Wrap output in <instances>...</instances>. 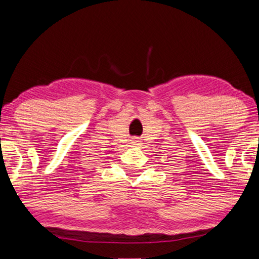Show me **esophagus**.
<instances>
[{"mask_svg":"<svg viewBox=\"0 0 259 259\" xmlns=\"http://www.w3.org/2000/svg\"><path fill=\"white\" fill-rule=\"evenodd\" d=\"M131 143H133V145H140V140H137V138H133Z\"/></svg>","mask_w":259,"mask_h":259,"instance_id":"obj_1","label":"esophagus"}]
</instances>
